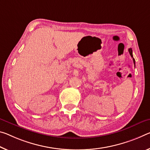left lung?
Wrapping results in <instances>:
<instances>
[{"instance_id": "obj_1", "label": "left lung", "mask_w": 150, "mask_h": 150, "mask_svg": "<svg viewBox=\"0 0 150 150\" xmlns=\"http://www.w3.org/2000/svg\"><path fill=\"white\" fill-rule=\"evenodd\" d=\"M129 54H130L131 57H132L133 58V61H134V64H135V59H134V57H133V54H132V48L129 49Z\"/></svg>"}]
</instances>
